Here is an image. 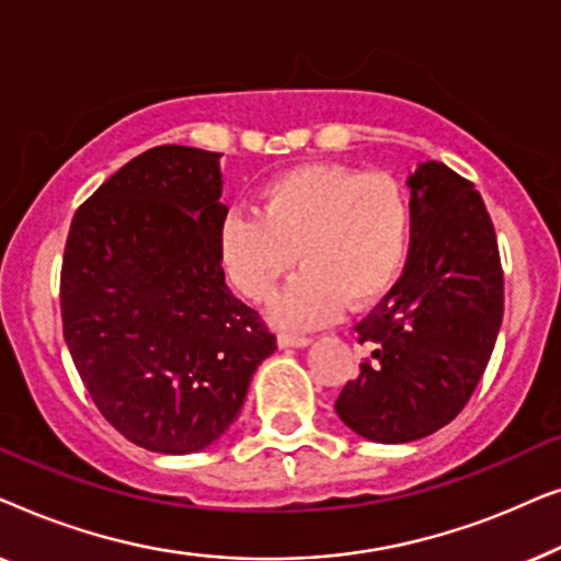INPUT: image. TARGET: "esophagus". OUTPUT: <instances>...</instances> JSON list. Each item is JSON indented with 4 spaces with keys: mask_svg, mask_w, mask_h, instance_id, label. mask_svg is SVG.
<instances>
[{
    "mask_svg": "<svg viewBox=\"0 0 561 561\" xmlns=\"http://www.w3.org/2000/svg\"><path fill=\"white\" fill-rule=\"evenodd\" d=\"M278 344L280 347H306V344H311V336L298 332H280Z\"/></svg>",
    "mask_w": 561,
    "mask_h": 561,
    "instance_id": "obj_1",
    "label": "esophagus"
}]
</instances>
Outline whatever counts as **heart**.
I'll return each mask as SVG.
<instances>
[{
	"label": "heart",
	"instance_id": "1",
	"mask_svg": "<svg viewBox=\"0 0 561 561\" xmlns=\"http://www.w3.org/2000/svg\"><path fill=\"white\" fill-rule=\"evenodd\" d=\"M411 242V202L386 173L313 163L273 179L257 214L232 211L219 229L229 278L267 301L296 267L304 273L275 306L283 324H319L347 301L373 304L401 278Z\"/></svg>",
	"mask_w": 561,
	"mask_h": 561
}]
</instances>
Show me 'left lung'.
I'll list each match as a JSON object with an SVG mask.
<instances>
[{
  "mask_svg": "<svg viewBox=\"0 0 561 561\" xmlns=\"http://www.w3.org/2000/svg\"><path fill=\"white\" fill-rule=\"evenodd\" d=\"M409 188V260L355 327L373 352L334 403L352 432L380 444L447 426L478 388L503 321L501 252L474 183L428 160Z\"/></svg>",
  "mask_w": 561,
  "mask_h": 561,
  "instance_id": "8db88e82",
  "label": "left lung"
}]
</instances>
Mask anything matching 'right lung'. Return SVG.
Wrapping results in <instances>:
<instances>
[{"label": "right lung", "mask_w": 561, "mask_h": 561, "mask_svg": "<svg viewBox=\"0 0 561 561\" xmlns=\"http://www.w3.org/2000/svg\"><path fill=\"white\" fill-rule=\"evenodd\" d=\"M219 152L160 145L73 214L60 319L91 401L137 447L191 455L240 416L275 334L225 283Z\"/></svg>", "instance_id": "1"}]
</instances>
